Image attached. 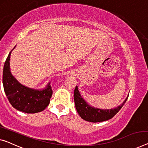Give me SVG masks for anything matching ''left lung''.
I'll return each mask as SVG.
<instances>
[{
  "label": "left lung",
  "mask_w": 148,
  "mask_h": 148,
  "mask_svg": "<svg viewBox=\"0 0 148 148\" xmlns=\"http://www.w3.org/2000/svg\"><path fill=\"white\" fill-rule=\"evenodd\" d=\"M128 96L125 98L122 104L118 107L114 108L112 109H100L94 108L90 105L80 94L78 89V86H76L74 92V100L75 102V106L78 113L83 120L90 122H100L103 121L108 120L120 111L125 102L127 100Z\"/></svg>",
  "instance_id": "1"
}]
</instances>
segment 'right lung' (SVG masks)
Segmentation results:
<instances>
[{"instance_id":"add662e5","label":"right lung","mask_w":148,"mask_h":148,"mask_svg":"<svg viewBox=\"0 0 148 148\" xmlns=\"http://www.w3.org/2000/svg\"><path fill=\"white\" fill-rule=\"evenodd\" d=\"M10 52L4 65L3 84L6 96L13 108L27 114L42 112L48 106L52 95L50 82L42 90H36L25 86L19 82L10 70Z\"/></svg>"}]
</instances>
